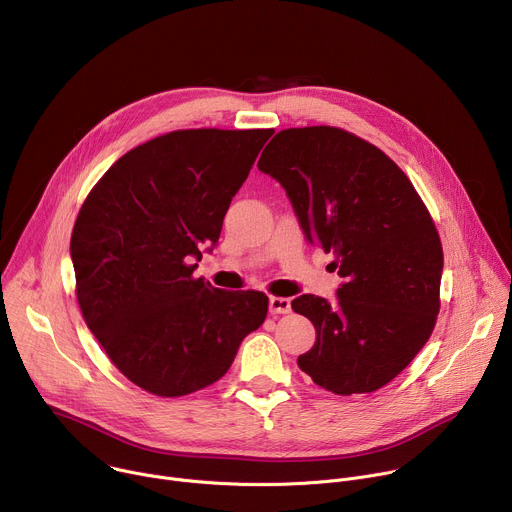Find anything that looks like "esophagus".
Masks as SVG:
<instances>
[{
  "instance_id": "obj_1",
  "label": "esophagus",
  "mask_w": 512,
  "mask_h": 512,
  "mask_svg": "<svg viewBox=\"0 0 512 512\" xmlns=\"http://www.w3.org/2000/svg\"><path fill=\"white\" fill-rule=\"evenodd\" d=\"M269 312H271V314H289V312H291V304H289L287 298L271 296V298H269Z\"/></svg>"
}]
</instances>
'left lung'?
<instances>
[{
    "label": "left lung",
    "mask_w": 512,
    "mask_h": 512,
    "mask_svg": "<svg viewBox=\"0 0 512 512\" xmlns=\"http://www.w3.org/2000/svg\"><path fill=\"white\" fill-rule=\"evenodd\" d=\"M257 168L287 192L310 243L334 255V304L291 302L316 344L300 369L334 395L373 393L429 340L440 314L444 249L405 172L377 145L330 125L279 131Z\"/></svg>",
    "instance_id": "1"
}]
</instances>
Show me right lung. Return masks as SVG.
Wrapping results in <instances>:
<instances>
[{
  "instance_id": "1",
  "label": "right lung",
  "mask_w": 512,
  "mask_h": 512,
  "mask_svg": "<svg viewBox=\"0 0 512 512\" xmlns=\"http://www.w3.org/2000/svg\"><path fill=\"white\" fill-rule=\"evenodd\" d=\"M273 129H178L121 156L70 237L89 330L133 385L184 397L221 379L267 316L261 291L194 277Z\"/></svg>"
}]
</instances>
